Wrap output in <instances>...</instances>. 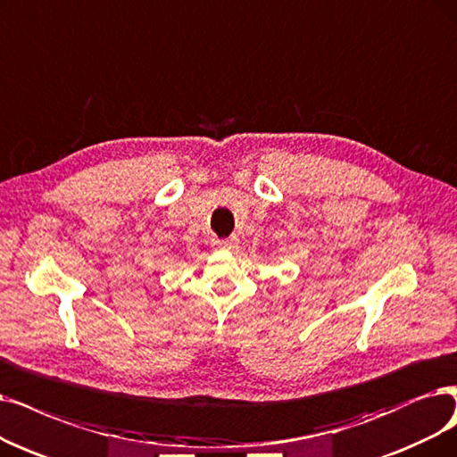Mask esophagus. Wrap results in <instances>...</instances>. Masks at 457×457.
<instances>
[{
    "label": "esophagus",
    "mask_w": 457,
    "mask_h": 457,
    "mask_svg": "<svg viewBox=\"0 0 457 457\" xmlns=\"http://www.w3.org/2000/svg\"><path fill=\"white\" fill-rule=\"evenodd\" d=\"M236 245V240L234 238H230V240H221L219 242V247H223V249H232Z\"/></svg>",
    "instance_id": "obj_1"
}]
</instances>
